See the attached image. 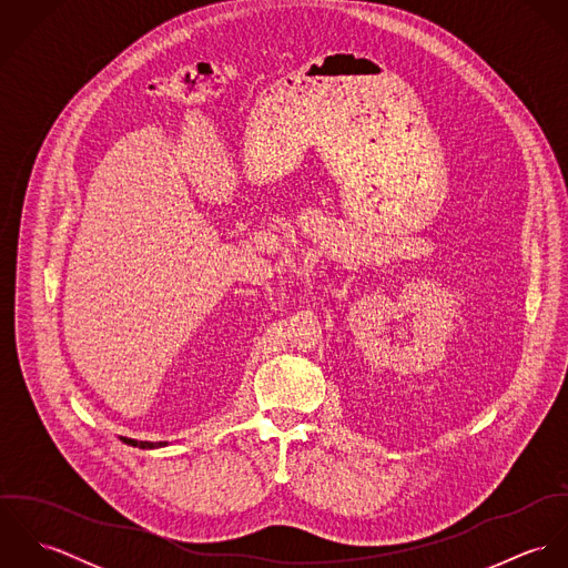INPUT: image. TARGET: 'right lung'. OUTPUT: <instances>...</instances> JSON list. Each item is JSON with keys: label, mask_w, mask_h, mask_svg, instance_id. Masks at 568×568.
<instances>
[{"label": "right lung", "mask_w": 568, "mask_h": 568, "mask_svg": "<svg viewBox=\"0 0 568 568\" xmlns=\"http://www.w3.org/2000/svg\"><path fill=\"white\" fill-rule=\"evenodd\" d=\"M124 444H131V446H138V448H160L165 446V442H138V439H129V437H120Z\"/></svg>", "instance_id": "1"}]
</instances>
